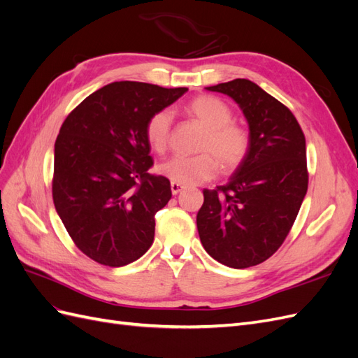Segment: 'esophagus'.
Returning a JSON list of instances; mask_svg holds the SVG:
<instances>
[{
	"label": "esophagus",
	"instance_id": "1",
	"mask_svg": "<svg viewBox=\"0 0 358 358\" xmlns=\"http://www.w3.org/2000/svg\"><path fill=\"white\" fill-rule=\"evenodd\" d=\"M170 188H171L173 196H176V194H179L182 189H185V185H182V183H178V182H171Z\"/></svg>",
	"mask_w": 358,
	"mask_h": 358
}]
</instances>
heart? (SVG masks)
<instances>
[{"mask_svg": "<svg viewBox=\"0 0 358 358\" xmlns=\"http://www.w3.org/2000/svg\"><path fill=\"white\" fill-rule=\"evenodd\" d=\"M185 112L206 128L200 138L199 150L194 157H175L159 166V171L171 182L182 185H197L216 176L220 170L231 171L239 167L251 148V134L233 119V112L222 100L212 95L192 99ZM173 115L162 109L148 119L146 138L154 152H167L171 134Z\"/></svg>", "mask_w": 358, "mask_h": 358, "instance_id": "obj_1", "label": "heart"}]
</instances>
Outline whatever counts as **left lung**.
<instances>
[{"instance_id": "obj_1", "label": "left lung", "mask_w": 358, "mask_h": 358, "mask_svg": "<svg viewBox=\"0 0 358 358\" xmlns=\"http://www.w3.org/2000/svg\"><path fill=\"white\" fill-rule=\"evenodd\" d=\"M206 90L239 104L251 148L227 185L203 189L199 236L216 262L252 267L284 243L306 196L305 134L288 107L251 80L234 79Z\"/></svg>"}]
</instances>
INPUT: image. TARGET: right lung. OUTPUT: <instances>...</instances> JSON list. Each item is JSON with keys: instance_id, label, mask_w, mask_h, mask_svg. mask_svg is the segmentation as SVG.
<instances>
[{"instance_id": "right-lung-1", "label": "right lung", "mask_w": 358, "mask_h": 358, "mask_svg": "<svg viewBox=\"0 0 358 358\" xmlns=\"http://www.w3.org/2000/svg\"><path fill=\"white\" fill-rule=\"evenodd\" d=\"M188 88L113 82L66 117L55 142L52 197L74 245L94 262L121 267L154 242L155 213L170 180L150 175L148 119Z\"/></svg>"}]
</instances>
